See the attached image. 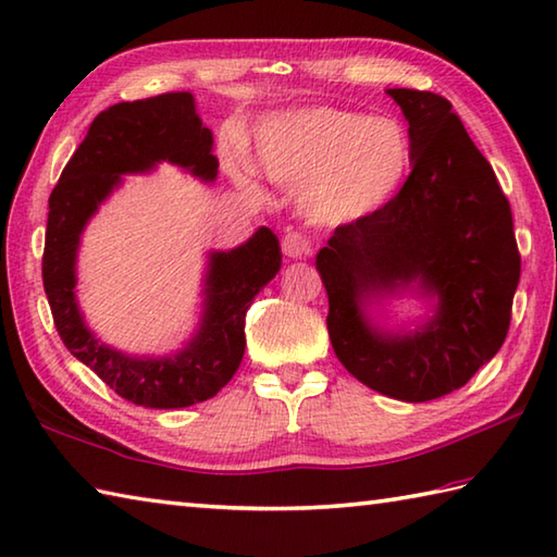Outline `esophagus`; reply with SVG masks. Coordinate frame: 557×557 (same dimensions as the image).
Listing matches in <instances>:
<instances>
[{
	"label": "esophagus",
	"instance_id": "esophagus-1",
	"mask_svg": "<svg viewBox=\"0 0 557 557\" xmlns=\"http://www.w3.org/2000/svg\"><path fill=\"white\" fill-rule=\"evenodd\" d=\"M282 252H285L287 258H307L311 252V244L305 234H299V231H287L285 236H282Z\"/></svg>",
	"mask_w": 557,
	"mask_h": 557
}]
</instances>
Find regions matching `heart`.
Segmentation results:
<instances>
[{"label":"heart","mask_w":557,"mask_h":557,"mask_svg":"<svg viewBox=\"0 0 557 557\" xmlns=\"http://www.w3.org/2000/svg\"><path fill=\"white\" fill-rule=\"evenodd\" d=\"M411 158V136L399 119L338 107L282 111L256 134L262 175L301 189V209L319 226L377 214L401 189Z\"/></svg>","instance_id":"b5f03b06"}]
</instances>
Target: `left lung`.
Returning <instances> with one entry per match:
<instances>
[{"mask_svg":"<svg viewBox=\"0 0 557 557\" xmlns=\"http://www.w3.org/2000/svg\"><path fill=\"white\" fill-rule=\"evenodd\" d=\"M409 121L411 173L377 214L338 226L317 252L329 338L352 377L401 401L460 389L507 338L521 275L509 199L446 97L387 89ZM417 290L413 330L371 323L375 300Z\"/></svg>","mask_w":557,"mask_h":557,"instance_id":"left-lung-1","label":"left lung"}]
</instances>
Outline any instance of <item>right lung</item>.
<instances>
[{
  "label": "right lung",
  "instance_id": "obj_1",
  "mask_svg": "<svg viewBox=\"0 0 557 557\" xmlns=\"http://www.w3.org/2000/svg\"><path fill=\"white\" fill-rule=\"evenodd\" d=\"M214 136L201 124L195 97L168 92L109 107L89 126L48 199L44 287L58 336L119 397L148 409H182L211 399L244 360L246 311L282 265L280 240L260 226L246 244L211 250L201 319L185 346L170 356H128L99 341L77 307V250L87 221L124 177L158 163L214 182Z\"/></svg>",
  "mask_w": 557,
  "mask_h": 557
}]
</instances>
